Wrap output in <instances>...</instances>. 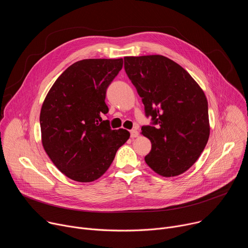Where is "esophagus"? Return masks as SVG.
Wrapping results in <instances>:
<instances>
[{
    "instance_id": "1",
    "label": "esophagus",
    "mask_w": 248,
    "mask_h": 248,
    "mask_svg": "<svg viewBox=\"0 0 248 248\" xmlns=\"http://www.w3.org/2000/svg\"><path fill=\"white\" fill-rule=\"evenodd\" d=\"M138 131L136 130V129H132V130H130V137L131 138H134V137H137L138 136Z\"/></svg>"
}]
</instances>
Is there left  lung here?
Returning <instances> with one entry per match:
<instances>
[{"label":"left lung","instance_id":"obj_1","mask_svg":"<svg viewBox=\"0 0 248 248\" xmlns=\"http://www.w3.org/2000/svg\"><path fill=\"white\" fill-rule=\"evenodd\" d=\"M128 78L142 98L153 125L141 127L150 139L146 164L166 178L186 171L199 158L210 135L203 90L179 63L161 55L124 57Z\"/></svg>","mask_w":248,"mask_h":248}]
</instances>
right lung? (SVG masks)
Listing matches in <instances>:
<instances>
[{
  "mask_svg": "<svg viewBox=\"0 0 248 248\" xmlns=\"http://www.w3.org/2000/svg\"><path fill=\"white\" fill-rule=\"evenodd\" d=\"M123 59H87L68 66L49 90L40 112L42 144L67 178L90 183L109 169L129 138L113 130L102 116L109 112L106 91L123 67Z\"/></svg>",
  "mask_w": 248,
  "mask_h": 248,
  "instance_id": "obj_1",
  "label": "right lung"
}]
</instances>
